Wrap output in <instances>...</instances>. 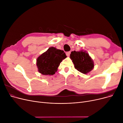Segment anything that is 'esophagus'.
<instances>
[{"label":"esophagus","mask_w":123,"mask_h":123,"mask_svg":"<svg viewBox=\"0 0 123 123\" xmlns=\"http://www.w3.org/2000/svg\"><path fill=\"white\" fill-rule=\"evenodd\" d=\"M70 54H71V51H68V52H66V55H67L68 56H69Z\"/></svg>","instance_id":"1"}]
</instances>
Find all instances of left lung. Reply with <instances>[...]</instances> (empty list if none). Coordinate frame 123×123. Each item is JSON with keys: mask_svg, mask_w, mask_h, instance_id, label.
Returning <instances> with one entry per match:
<instances>
[{"mask_svg": "<svg viewBox=\"0 0 123 123\" xmlns=\"http://www.w3.org/2000/svg\"><path fill=\"white\" fill-rule=\"evenodd\" d=\"M70 57L73 60L75 68L83 74L88 73L94 67L91 57L86 51L74 50L71 52Z\"/></svg>", "mask_w": 123, "mask_h": 123, "instance_id": "left-lung-1", "label": "left lung"}]
</instances>
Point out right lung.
Masks as SVG:
<instances>
[{"mask_svg":"<svg viewBox=\"0 0 123 123\" xmlns=\"http://www.w3.org/2000/svg\"><path fill=\"white\" fill-rule=\"evenodd\" d=\"M66 57L63 50L54 47L49 48L37 58V65L38 72L43 75L54 74L60 63Z\"/></svg>","mask_w":123,"mask_h":123,"instance_id":"1","label":"right lung"}]
</instances>
